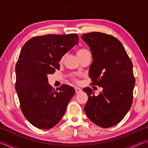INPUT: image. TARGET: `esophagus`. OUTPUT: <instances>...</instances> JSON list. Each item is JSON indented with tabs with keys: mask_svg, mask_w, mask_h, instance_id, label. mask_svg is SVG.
I'll return each instance as SVG.
<instances>
[{
	"mask_svg": "<svg viewBox=\"0 0 148 148\" xmlns=\"http://www.w3.org/2000/svg\"><path fill=\"white\" fill-rule=\"evenodd\" d=\"M75 91H76V93H77V92H80L82 91V89L79 88V87H75Z\"/></svg>",
	"mask_w": 148,
	"mask_h": 148,
	"instance_id": "34e87169",
	"label": "esophagus"
}]
</instances>
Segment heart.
<instances>
[{
  "label": "heart",
  "instance_id": "b5f03b06",
  "mask_svg": "<svg viewBox=\"0 0 148 148\" xmlns=\"http://www.w3.org/2000/svg\"><path fill=\"white\" fill-rule=\"evenodd\" d=\"M88 51L86 49H84V48H80L77 51V57H79L80 56H82V55H83L84 53H86Z\"/></svg>",
  "mask_w": 148,
  "mask_h": 148
}]
</instances>
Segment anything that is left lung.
<instances>
[{"label": "left lung", "instance_id": "left-lung-1", "mask_svg": "<svg viewBox=\"0 0 148 148\" xmlns=\"http://www.w3.org/2000/svg\"><path fill=\"white\" fill-rule=\"evenodd\" d=\"M82 38L93 59L89 72L91 84L103 89L97 96L90 87L83 89L88 95L84 111L95 124L109 128L124 118L132 105L135 84L132 61L121 42L112 35L92 32Z\"/></svg>", "mask_w": 148, "mask_h": 148}]
</instances>
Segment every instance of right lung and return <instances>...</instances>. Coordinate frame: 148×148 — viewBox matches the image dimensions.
Listing matches in <instances>:
<instances>
[{
    "label": "right lung",
    "mask_w": 148,
    "mask_h": 148,
    "mask_svg": "<svg viewBox=\"0 0 148 148\" xmlns=\"http://www.w3.org/2000/svg\"><path fill=\"white\" fill-rule=\"evenodd\" d=\"M77 34L32 37L22 47L16 65V88L22 113L33 126L47 130L58 123L75 93L62 85L56 89L47 74L59 70L62 57L78 44Z\"/></svg>",
    "instance_id": "add662e5"
}]
</instances>
